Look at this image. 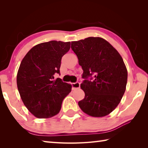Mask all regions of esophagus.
I'll list each match as a JSON object with an SVG mask.
<instances>
[{
	"label": "esophagus",
	"instance_id": "obj_1",
	"mask_svg": "<svg viewBox=\"0 0 148 148\" xmlns=\"http://www.w3.org/2000/svg\"><path fill=\"white\" fill-rule=\"evenodd\" d=\"M71 86H72V90H75V89H77V88H80V84L79 82L73 83V84H71Z\"/></svg>",
	"mask_w": 148,
	"mask_h": 148
}]
</instances>
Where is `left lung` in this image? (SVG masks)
<instances>
[{
	"label": "left lung",
	"instance_id": "obj_1",
	"mask_svg": "<svg viewBox=\"0 0 148 148\" xmlns=\"http://www.w3.org/2000/svg\"><path fill=\"white\" fill-rule=\"evenodd\" d=\"M71 47L77 56L85 79L80 85L85 97L78 102V106L91 116L108 115L119 105L126 89L128 73L122 58L101 37L71 42ZM92 76L93 81L86 80Z\"/></svg>",
	"mask_w": 148,
	"mask_h": 148
}]
</instances>
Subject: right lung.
<instances>
[{"mask_svg": "<svg viewBox=\"0 0 148 148\" xmlns=\"http://www.w3.org/2000/svg\"><path fill=\"white\" fill-rule=\"evenodd\" d=\"M70 49V42L52 40L36 45L21 61L17 74V86L25 106L38 119L56 115L71 85L61 78V58Z\"/></svg>", "mask_w": 148, "mask_h": 148, "instance_id": "add662e5", "label": "right lung"}]
</instances>
